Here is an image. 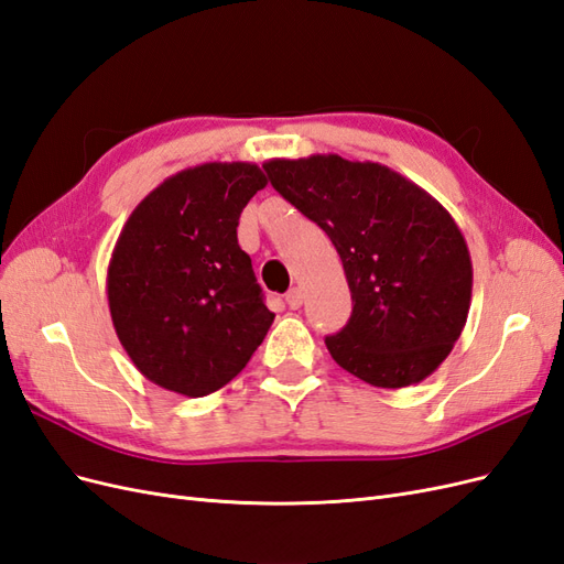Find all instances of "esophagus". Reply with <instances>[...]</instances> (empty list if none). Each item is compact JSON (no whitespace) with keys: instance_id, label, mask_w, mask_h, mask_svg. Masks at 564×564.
Masks as SVG:
<instances>
[{"instance_id":"obj_1","label":"esophagus","mask_w":564,"mask_h":564,"mask_svg":"<svg viewBox=\"0 0 564 564\" xmlns=\"http://www.w3.org/2000/svg\"><path fill=\"white\" fill-rule=\"evenodd\" d=\"M301 303H303V292L299 286H294V289H289V294H286V305L292 311H296V308H301Z\"/></svg>"}]
</instances>
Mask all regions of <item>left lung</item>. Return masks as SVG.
<instances>
[{"label":"left lung","mask_w":564,"mask_h":564,"mask_svg":"<svg viewBox=\"0 0 564 564\" xmlns=\"http://www.w3.org/2000/svg\"><path fill=\"white\" fill-rule=\"evenodd\" d=\"M263 169L344 263L352 315L324 338L336 365L377 388L431 377L466 327L473 292L468 245L452 214L379 162L311 155Z\"/></svg>","instance_id":"left-lung-1"}]
</instances>
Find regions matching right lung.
<instances>
[{
    "instance_id": "1",
    "label": "right lung",
    "mask_w": 564,
    "mask_h": 564,
    "mask_svg": "<svg viewBox=\"0 0 564 564\" xmlns=\"http://www.w3.org/2000/svg\"><path fill=\"white\" fill-rule=\"evenodd\" d=\"M265 185L251 162L197 164L160 183L127 218L108 265V305L119 344L148 381L204 398L263 344L275 313L237 226Z\"/></svg>"
}]
</instances>
